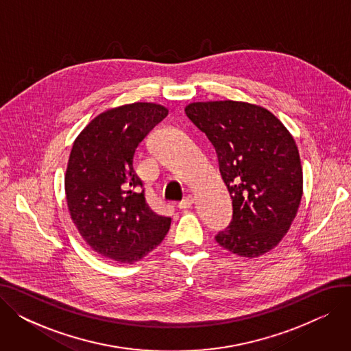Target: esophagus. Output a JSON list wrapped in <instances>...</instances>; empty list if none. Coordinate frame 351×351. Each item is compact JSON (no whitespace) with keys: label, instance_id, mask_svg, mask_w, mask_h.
<instances>
[{"label":"esophagus","instance_id":"esophagus-1","mask_svg":"<svg viewBox=\"0 0 351 351\" xmlns=\"http://www.w3.org/2000/svg\"><path fill=\"white\" fill-rule=\"evenodd\" d=\"M192 205H193V196L188 195L182 202H179L178 208L179 209H189V208H192Z\"/></svg>","mask_w":351,"mask_h":351}]
</instances>
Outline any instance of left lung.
<instances>
[{
    "mask_svg": "<svg viewBox=\"0 0 351 351\" xmlns=\"http://www.w3.org/2000/svg\"><path fill=\"white\" fill-rule=\"evenodd\" d=\"M185 112L215 146L232 197L233 219L216 242L249 259L270 252L290 229L303 195L296 141L261 105L192 102Z\"/></svg>",
    "mask_w": 351,
    "mask_h": 351,
    "instance_id": "8db88e82",
    "label": "left lung"
}]
</instances>
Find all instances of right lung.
Returning <instances> with one entry per match:
<instances>
[{
  "label": "right lung",
  "mask_w": 351,
  "mask_h": 351,
  "mask_svg": "<svg viewBox=\"0 0 351 351\" xmlns=\"http://www.w3.org/2000/svg\"><path fill=\"white\" fill-rule=\"evenodd\" d=\"M166 115L168 108L155 102L109 108L73 141L65 172L68 210L86 245L106 259L132 265L171 228V217L146 204L134 169L138 145Z\"/></svg>",
  "instance_id": "obj_1"
}]
</instances>
